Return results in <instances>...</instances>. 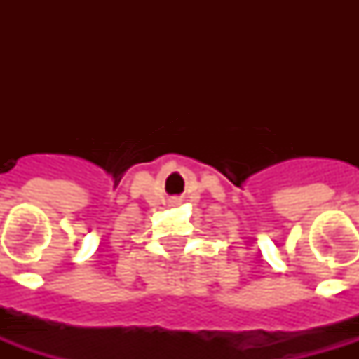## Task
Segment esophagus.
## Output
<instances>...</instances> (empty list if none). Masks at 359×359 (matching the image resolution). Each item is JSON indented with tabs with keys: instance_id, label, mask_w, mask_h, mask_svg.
<instances>
[{
	"instance_id": "esophagus-1",
	"label": "esophagus",
	"mask_w": 359,
	"mask_h": 359,
	"mask_svg": "<svg viewBox=\"0 0 359 359\" xmlns=\"http://www.w3.org/2000/svg\"><path fill=\"white\" fill-rule=\"evenodd\" d=\"M171 205H180V203H182V199H180V197H173V199H171Z\"/></svg>"
}]
</instances>
